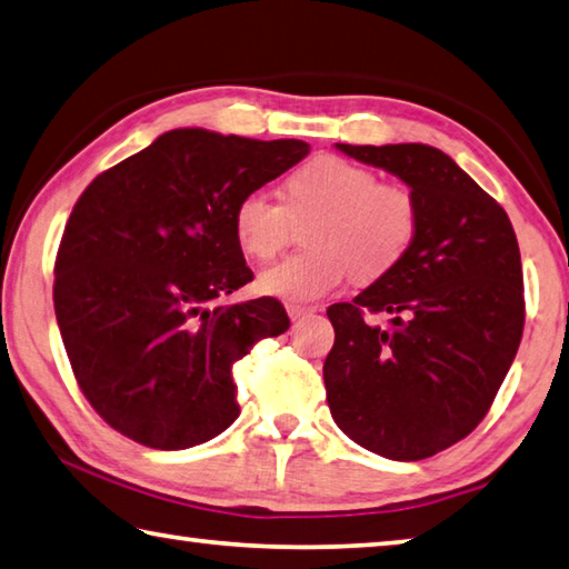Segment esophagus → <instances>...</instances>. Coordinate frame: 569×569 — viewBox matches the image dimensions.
Masks as SVG:
<instances>
[{"mask_svg":"<svg viewBox=\"0 0 569 569\" xmlns=\"http://www.w3.org/2000/svg\"><path fill=\"white\" fill-rule=\"evenodd\" d=\"M286 311H288V318H291V320H301L303 316L313 313L316 308H313V306H298V303H288V306H286Z\"/></svg>","mask_w":569,"mask_h":569,"instance_id":"34e87169","label":"esophagus"}]
</instances>
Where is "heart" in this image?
I'll use <instances>...</instances> for the list:
<instances>
[{"mask_svg":"<svg viewBox=\"0 0 569 569\" xmlns=\"http://www.w3.org/2000/svg\"><path fill=\"white\" fill-rule=\"evenodd\" d=\"M306 223L311 246L266 268L258 286L291 303L323 298L353 273L378 281L390 273L420 229V203L406 183H380L373 169L323 153L286 181L283 201L249 191L233 209V233L241 251L258 261L273 258L293 236L292 221Z\"/></svg>","mask_w":569,"mask_h":569,"instance_id":"b5f03b06","label":"heart"}]
</instances>
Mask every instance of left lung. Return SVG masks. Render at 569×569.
I'll use <instances>...</instances> for the list:
<instances>
[{
    "instance_id": "left-lung-1",
    "label": "left lung",
    "mask_w": 569,
    "mask_h": 569,
    "mask_svg": "<svg viewBox=\"0 0 569 569\" xmlns=\"http://www.w3.org/2000/svg\"><path fill=\"white\" fill-rule=\"evenodd\" d=\"M336 147L406 181L420 203L408 256L328 318L330 416L390 460H422L488 416L525 326L518 239L502 206L448 153L426 143ZM388 312L390 327L365 320Z\"/></svg>"
}]
</instances>
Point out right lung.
<instances>
[{
	"label": "right lung",
	"mask_w": 569,
	"mask_h": 569,
	"mask_svg": "<svg viewBox=\"0 0 569 569\" xmlns=\"http://www.w3.org/2000/svg\"><path fill=\"white\" fill-rule=\"evenodd\" d=\"M306 141L173 129L91 181L54 263V313L74 378L104 422L153 450L201 446L239 418L233 363L291 326L233 233L241 196L281 177Z\"/></svg>",
	"instance_id": "add662e5"
}]
</instances>
